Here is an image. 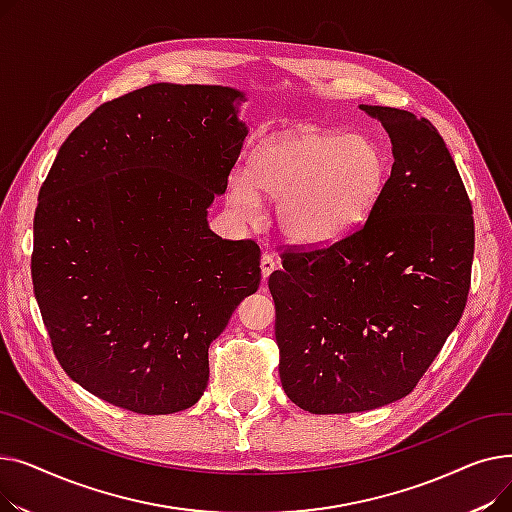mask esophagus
I'll return each instance as SVG.
<instances>
[{"label":"esophagus","mask_w":512,"mask_h":512,"mask_svg":"<svg viewBox=\"0 0 512 512\" xmlns=\"http://www.w3.org/2000/svg\"><path fill=\"white\" fill-rule=\"evenodd\" d=\"M274 270H276V259L270 253H263L261 255V278H263V282L272 276Z\"/></svg>","instance_id":"obj_1"}]
</instances>
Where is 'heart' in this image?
I'll return each instance as SVG.
<instances>
[{
    "instance_id": "1",
    "label": "heart",
    "mask_w": 512,
    "mask_h": 512,
    "mask_svg": "<svg viewBox=\"0 0 512 512\" xmlns=\"http://www.w3.org/2000/svg\"><path fill=\"white\" fill-rule=\"evenodd\" d=\"M390 174L384 147L367 134L319 128L259 143L247 172L228 178V207L240 222L259 218L261 195L274 199L286 240L328 247L351 236L380 201Z\"/></svg>"
}]
</instances>
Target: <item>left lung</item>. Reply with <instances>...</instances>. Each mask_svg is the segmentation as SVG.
Here are the masks:
<instances>
[{
  "mask_svg": "<svg viewBox=\"0 0 512 512\" xmlns=\"http://www.w3.org/2000/svg\"><path fill=\"white\" fill-rule=\"evenodd\" d=\"M392 143V172L367 222L334 245L286 251L270 276L280 380L315 415L405 398L463 315L475 249L465 184L434 124L359 105Z\"/></svg>",
  "mask_w": 512,
  "mask_h": 512,
  "instance_id": "obj_1",
  "label": "left lung"
}]
</instances>
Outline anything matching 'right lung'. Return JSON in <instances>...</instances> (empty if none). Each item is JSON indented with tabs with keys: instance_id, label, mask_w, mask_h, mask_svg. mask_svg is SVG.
<instances>
[{
	"instance_id": "obj_1",
	"label": "right lung",
	"mask_w": 512,
	"mask_h": 512,
	"mask_svg": "<svg viewBox=\"0 0 512 512\" xmlns=\"http://www.w3.org/2000/svg\"><path fill=\"white\" fill-rule=\"evenodd\" d=\"M245 93L157 83L72 130L39 191L33 288L70 380L114 407L178 413L209 344L261 282L253 240L211 232L247 137Z\"/></svg>"
}]
</instances>
